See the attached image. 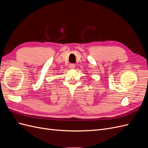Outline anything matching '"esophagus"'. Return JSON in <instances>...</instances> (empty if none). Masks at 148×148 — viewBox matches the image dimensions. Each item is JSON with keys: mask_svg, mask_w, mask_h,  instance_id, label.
Wrapping results in <instances>:
<instances>
[{"mask_svg": "<svg viewBox=\"0 0 148 148\" xmlns=\"http://www.w3.org/2000/svg\"><path fill=\"white\" fill-rule=\"evenodd\" d=\"M69 67L70 69H75V65L73 64H70L69 65Z\"/></svg>", "mask_w": 148, "mask_h": 148, "instance_id": "1", "label": "esophagus"}]
</instances>
